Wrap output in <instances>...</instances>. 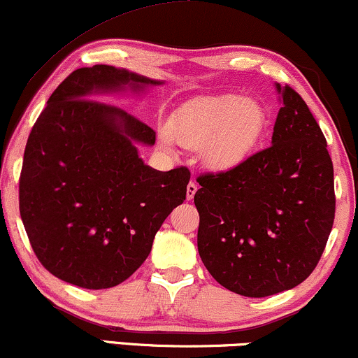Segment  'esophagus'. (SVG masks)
I'll use <instances>...</instances> for the list:
<instances>
[{
  "label": "esophagus",
  "mask_w": 358,
  "mask_h": 358,
  "mask_svg": "<svg viewBox=\"0 0 358 358\" xmlns=\"http://www.w3.org/2000/svg\"><path fill=\"white\" fill-rule=\"evenodd\" d=\"M196 192H197V184H196V182H189V184H187V194H186L187 201L194 199V196H196Z\"/></svg>",
  "instance_id": "34e87169"
}]
</instances>
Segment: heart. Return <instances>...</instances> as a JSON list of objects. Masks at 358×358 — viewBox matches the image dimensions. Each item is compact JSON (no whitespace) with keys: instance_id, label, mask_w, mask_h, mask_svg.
<instances>
[{"instance_id":"heart-1","label":"heart","mask_w":358,"mask_h":358,"mask_svg":"<svg viewBox=\"0 0 358 358\" xmlns=\"http://www.w3.org/2000/svg\"><path fill=\"white\" fill-rule=\"evenodd\" d=\"M266 108L242 94H220L199 99L179 109L169 129H159L164 148L176 141L187 149H201L207 169L227 172L254 156L266 136Z\"/></svg>"}]
</instances>
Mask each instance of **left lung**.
Masks as SVG:
<instances>
[{
	"label": "left lung",
	"instance_id": "left-lung-1",
	"mask_svg": "<svg viewBox=\"0 0 358 358\" xmlns=\"http://www.w3.org/2000/svg\"><path fill=\"white\" fill-rule=\"evenodd\" d=\"M272 145L227 172L204 174L194 196L197 249L220 285L244 297L294 289L310 275L334 226V166L327 141L292 87Z\"/></svg>",
	"mask_w": 358,
	"mask_h": 358
}]
</instances>
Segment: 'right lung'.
Wrapping results in <instances>:
<instances>
[{"mask_svg":"<svg viewBox=\"0 0 358 358\" xmlns=\"http://www.w3.org/2000/svg\"><path fill=\"white\" fill-rule=\"evenodd\" d=\"M162 81L108 64L69 74L48 99L24 149L20 213L34 254L57 279L109 289L148 259L191 172L152 169L138 145L156 132L98 94H141Z\"/></svg>","mask_w":358,"mask_h":358,"instance_id":"add662e5","label":"right lung"}]
</instances>
